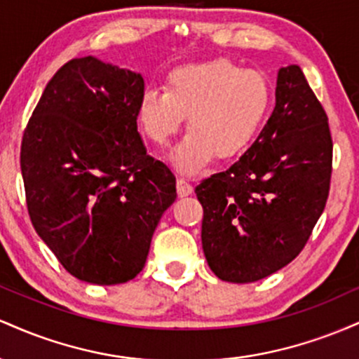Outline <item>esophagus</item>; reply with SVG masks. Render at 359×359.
Returning <instances> with one entry per match:
<instances>
[{"instance_id": "obj_1", "label": "esophagus", "mask_w": 359, "mask_h": 359, "mask_svg": "<svg viewBox=\"0 0 359 359\" xmlns=\"http://www.w3.org/2000/svg\"><path fill=\"white\" fill-rule=\"evenodd\" d=\"M192 191H194V187L187 182V180L182 179V177H179V179H177V194H179L180 197L191 196Z\"/></svg>"}]
</instances>
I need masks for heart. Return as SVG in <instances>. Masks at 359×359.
Returning a JSON list of instances; mask_svg holds the SVG:
<instances>
[{
  "label": "heart",
  "instance_id": "heart-1",
  "mask_svg": "<svg viewBox=\"0 0 359 359\" xmlns=\"http://www.w3.org/2000/svg\"><path fill=\"white\" fill-rule=\"evenodd\" d=\"M271 102L270 82L259 71L228 59L180 65L167 76V89L147 88L138 101L143 133L156 145L175 137L187 116L189 133L170 162L194 175L214 158H231L250 147Z\"/></svg>",
  "mask_w": 359,
  "mask_h": 359
}]
</instances>
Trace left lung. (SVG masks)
<instances>
[{"mask_svg": "<svg viewBox=\"0 0 359 359\" xmlns=\"http://www.w3.org/2000/svg\"><path fill=\"white\" fill-rule=\"evenodd\" d=\"M331 172L327 114L299 65L282 67L275 109L253 145L196 187L214 275L250 283L288 265L324 211Z\"/></svg>", "mask_w": 359, "mask_h": 359, "instance_id": "left-lung-1", "label": "left lung"}]
</instances>
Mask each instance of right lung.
I'll return each mask as SVG.
<instances>
[{
	"mask_svg": "<svg viewBox=\"0 0 359 359\" xmlns=\"http://www.w3.org/2000/svg\"><path fill=\"white\" fill-rule=\"evenodd\" d=\"M142 74L96 57L48 81L23 133L20 165L35 231L76 278L116 285L145 266L175 201V177L138 133Z\"/></svg>",
	"mask_w": 359,
	"mask_h": 359,
	"instance_id": "1",
	"label": "right lung"
}]
</instances>
